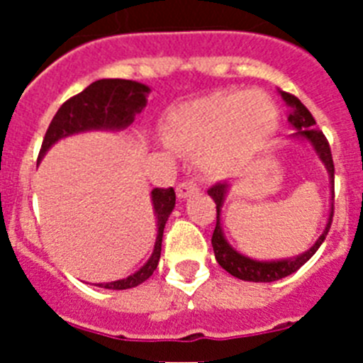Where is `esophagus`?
<instances>
[{"instance_id": "1", "label": "esophagus", "mask_w": 363, "mask_h": 363, "mask_svg": "<svg viewBox=\"0 0 363 363\" xmlns=\"http://www.w3.org/2000/svg\"><path fill=\"white\" fill-rule=\"evenodd\" d=\"M198 192V184L194 179H187V182H182V184L176 187V194L178 198H189L192 194H196Z\"/></svg>"}]
</instances>
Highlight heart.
I'll return each instance as SVG.
<instances>
[{
	"instance_id": "b5f03b06",
	"label": "heart",
	"mask_w": 363,
	"mask_h": 363,
	"mask_svg": "<svg viewBox=\"0 0 363 363\" xmlns=\"http://www.w3.org/2000/svg\"><path fill=\"white\" fill-rule=\"evenodd\" d=\"M277 127V108L262 92H216L174 108L165 138L176 147L200 150L203 171L223 176L251 162Z\"/></svg>"
}]
</instances>
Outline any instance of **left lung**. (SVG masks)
Masks as SVG:
<instances>
[{
    "mask_svg": "<svg viewBox=\"0 0 363 363\" xmlns=\"http://www.w3.org/2000/svg\"><path fill=\"white\" fill-rule=\"evenodd\" d=\"M281 99L291 107L289 112V123L293 125V129H296V133L293 134V138H301L313 145V149L316 150L318 158L322 160V163L325 165L327 172H329V182H331V192L333 200H335V163H333V154L331 147L327 138L323 136L322 130H318L314 125L313 114L307 111V107L301 104L296 96L289 94V92L280 91ZM209 196L213 198L214 203H216V227H214L213 233V249L214 256H216V262L225 269L229 274L240 278V280L245 281H277L281 278L289 277L293 272H296L301 265L306 264L307 259L318 251L320 245L325 240L327 233L331 229L333 223V214H335V205L331 203V213L327 218L325 229L320 234V238L314 242V245L311 247L309 251L301 252V255L294 256V258H285V259H272V262H258V259H252L249 256L240 255L236 249L230 247V243L227 242L225 236H223V230H221V207H223V201H225L227 192H229V184L223 182V184H216L209 189Z\"/></svg>",
    "mask_w": 363,
    "mask_h": 363,
    "instance_id": "obj_1",
    "label": "left lung"
}]
</instances>
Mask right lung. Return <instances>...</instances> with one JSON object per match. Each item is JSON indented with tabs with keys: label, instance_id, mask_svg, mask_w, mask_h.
Instances as JSON below:
<instances>
[{
	"label": "right lung",
	"instance_id": "1",
	"mask_svg": "<svg viewBox=\"0 0 363 363\" xmlns=\"http://www.w3.org/2000/svg\"><path fill=\"white\" fill-rule=\"evenodd\" d=\"M150 89L143 83L130 82V79H98L91 83L85 91L67 99L62 107L57 108L50 121L49 129L45 133L43 143H41L40 156L41 160L47 150L62 138L72 136L86 130H123L134 121V116L143 111L147 105V94ZM154 214L158 220V236L154 243V251L147 264L140 271L123 280L108 281V284H96L104 289H133L136 285L143 284L147 278L152 277L162 255V238L163 229L176 205L174 189H152L150 192Z\"/></svg>",
	"mask_w": 363,
	"mask_h": 363
}]
</instances>
